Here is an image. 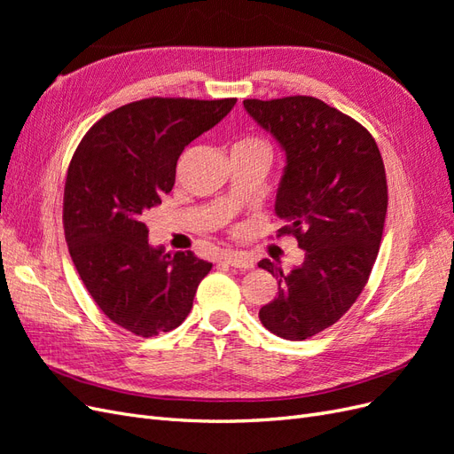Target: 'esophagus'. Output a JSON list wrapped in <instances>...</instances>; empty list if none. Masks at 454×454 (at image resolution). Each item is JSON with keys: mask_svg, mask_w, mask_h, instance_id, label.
Returning <instances> with one entry per match:
<instances>
[{"mask_svg": "<svg viewBox=\"0 0 454 454\" xmlns=\"http://www.w3.org/2000/svg\"><path fill=\"white\" fill-rule=\"evenodd\" d=\"M222 259L225 261L227 265L235 267V269H240V270H250V269H254V261H252L248 255L239 254V252H227V254H223Z\"/></svg>", "mask_w": 454, "mask_h": 454, "instance_id": "esophagus-1", "label": "esophagus"}]
</instances>
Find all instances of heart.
<instances>
[{
    "mask_svg": "<svg viewBox=\"0 0 454 454\" xmlns=\"http://www.w3.org/2000/svg\"><path fill=\"white\" fill-rule=\"evenodd\" d=\"M237 145H261V147H269L263 140H261V138H254V136H252V138H244V140H240Z\"/></svg>",
    "mask_w": 454,
    "mask_h": 454,
    "instance_id": "heart-1",
    "label": "heart"
}]
</instances>
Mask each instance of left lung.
<instances>
[{
  "label": "left lung",
  "instance_id": "1",
  "mask_svg": "<svg viewBox=\"0 0 454 454\" xmlns=\"http://www.w3.org/2000/svg\"><path fill=\"white\" fill-rule=\"evenodd\" d=\"M244 107L286 151L278 237L292 235L305 250L290 272L259 261L278 280L259 320L274 335L303 340L339 322L369 280L388 208L387 172L369 130L318 98H250Z\"/></svg>",
  "mask_w": 454,
  "mask_h": 454
}]
</instances>
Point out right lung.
I'll use <instances>...</instances> for the list:
<instances>
[{"mask_svg":"<svg viewBox=\"0 0 454 454\" xmlns=\"http://www.w3.org/2000/svg\"><path fill=\"white\" fill-rule=\"evenodd\" d=\"M237 98H144L94 122L64 185V235L94 303L117 325L155 337L180 325L212 263L147 242L144 214L172 191L185 145Z\"/></svg>","mask_w":454,"mask_h":454,"instance_id":"1","label":"right lung"}]
</instances>
